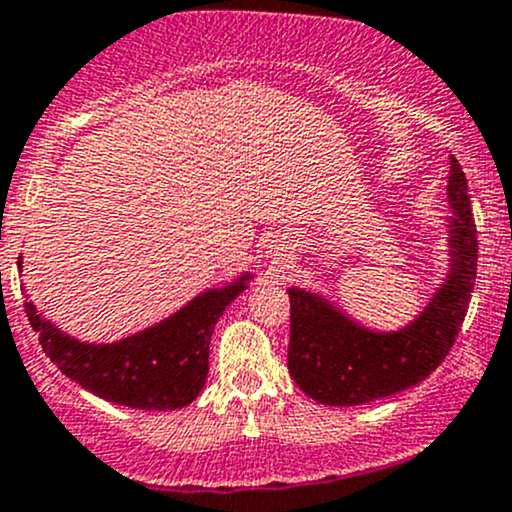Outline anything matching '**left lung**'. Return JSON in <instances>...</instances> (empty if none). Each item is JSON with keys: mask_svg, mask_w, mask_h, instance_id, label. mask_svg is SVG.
<instances>
[{"mask_svg": "<svg viewBox=\"0 0 512 512\" xmlns=\"http://www.w3.org/2000/svg\"><path fill=\"white\" fill-rule=\"evenodd\" d=\"M451 215L449 267L437 292L407 326L378 331L358 324L319 292L289 287V375L311 400L353 407L419 385L439 368L454 346L476 284L478 240L469 186L456 157L446 181Z\"/></svg>", "mask_w": 512, "mask_h": 512, "instance_id": "8db88e82", "label": "left lung"}]
</instances>
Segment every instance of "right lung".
<instances>
[{
	"mask_svg": "<svg viewBox=\"0 0 512 512\" xmlns=\"http://www.w3.org/2000/svg\"><path fill=\"white\" fill-rule=\"evenodd\" d=\"M245 272L225 287L206 289L159 324L115 343L78 341L24 301L41 348L66 378L107 402L134 410H179L201 395L215 321L250 284Z\"/></svg>",
	"mask_w": 512,
	"mask_h": 512,
	"instance_id": "1",
	"label": "right lung"
}]
</instances>
